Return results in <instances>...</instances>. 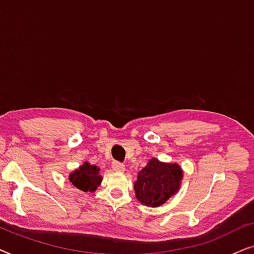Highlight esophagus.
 I'll return each instance as SVG.
<instances>
[{
    "mask_svg": "<svg viewBox=\"0 0 254 254\" xmlns=\"http://www.w3.org/2000/svg\"><path fill=\"white\" fill-rule=\"evenodd\" d=\"M112 169L114 170V171H117V172H123V171H125V164H123V163H120V162H113V164H112Z\"/></svg>",
    "mask_w": 254,
    "mask_h": 254,
    "instance_id": "1",
    "label": "esophagus"
}]
</instances>
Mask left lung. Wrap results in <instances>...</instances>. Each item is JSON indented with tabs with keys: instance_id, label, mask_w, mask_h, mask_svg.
Instances as JSON below:
<instances>
[{
	"instance_id": "1",
	"label": "left lung",
	"mask_w": 254,
	"mask_h": 254,
	"mask_svg": "<svg viewBox=\"0 0 254 254\" xmlns=\"http://www.w3.org/2000/svg\"><path fill=\"white\" fill-rule=\"evenodd\" d=\"M183 171L178 164L162 163L152 158L138 172L134 184L135 194L141 203L158 207L179 190Z\"/></svg>"
}]
</instances>
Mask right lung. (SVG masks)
I'll list each match as a JSON object with an SVG mask.
<instances>
[{
    "mask_svg": "<svg viewBox=\"0 0 254 254\" xmlns=\"http://www.w3.org/2000/svg\"><path fill=\"white\" fill-rule=\"evenodd\" d=\"M98 171L99 169L97 166L84 163L81 168L69 176V180L72 185L83 192H93L102 182V177L99 176Z\"/></svg>",
    "mask_w": 254,
    "mask_h": 254,
    "instance_id": "obj_1",
    "label": "right lung"
}]
</instances>
